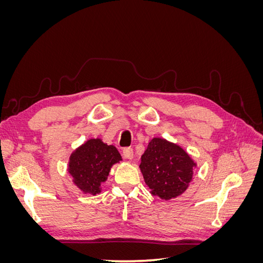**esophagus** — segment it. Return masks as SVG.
Wrapping results in <instances>:
<instances>
[{"label": "esophagus", "mask_w": 263, "mask_h": 263, "mask_svg": "<svg viewBox=\"0 0 263 263\" xmlns=\"http://www.w3.org/2000/svg\"><path fill=\"white\" fill-rule=\"evenodd\" d=\"M123 157L125 159H128V160H132L133 157H134V151L132 148H125L123 150Z\"/></svg>", "instance_id": "obj_1"}]
</instances>
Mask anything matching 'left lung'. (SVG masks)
<instances>
[{
	"label": "left lung",
	"mask_w": 263,
	"mask_h": 263,
	"mask_svg": "<svg viewBox=\"0 0 263 263\" xmlns=\"http://www.w3.org/2000/svg\"><path fill=\"white\" fill-rule=\"evenodd\" d=\"M195 166L184 149L160 137L150 140L139 164L150 193L165 201L185 192Z\"/></svg>",
	"instance_id": "obj_1"
}]
</instances>
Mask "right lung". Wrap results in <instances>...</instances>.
<instances>
[{"mask_svg": "<svg viewBox=\"0 0 263 263\" xmlns=\"http://www.w3.org/2000/svg\"><path fill=\"white\" fill-rule=\"evenodd\" d=\"M122 160L113 145L100 138H91L78 147L69 158L68 172L74 185L83 193H101V184L107 180L110 168Z\"/></svg>", "mask_w": 263, "mask_h": 263, "instance_id": "right-lung-1", "label": "right lung"}]
</instances>
